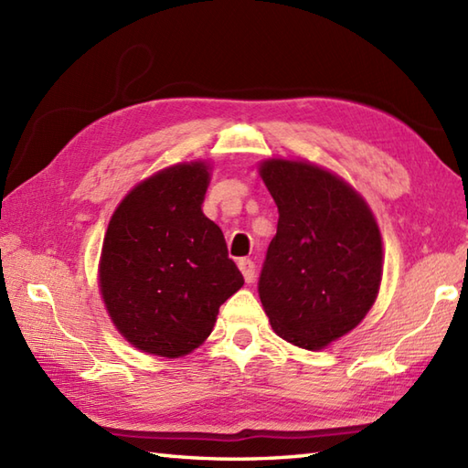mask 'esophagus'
<instances>
[{
  "instance_id": "esophagus-1",
  "label": "esophagus",
  "mask_w": 468,
  "mask_h": 468,
  "mask_svg": "<svg viewBox=\"0 0 468 468\" xmlns=\"http://www.w3.org/2000/svg\"><path fill=\"white\" fill-rule=\"evenodd\" d=\"M239 270H241L247 283H251L255 280V263L251 260H241L239 261Z\"/></svg>"
}]
</instances>
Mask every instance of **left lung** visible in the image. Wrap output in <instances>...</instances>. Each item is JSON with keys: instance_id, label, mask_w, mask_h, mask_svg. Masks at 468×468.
I'll list each match as a JSON object with an SVG mask.
<instances>
[{"instance_id": "8db88e82", "label": "left lung", "mask_w": 468, "mask_h": 468, "mask_svg": "<svg viewBox=\"0 0 468 468\" xmlns=\"http://www.w3.org/2000/svg\"><path fill=\"white\" fill-rule=\"evenodd\" d=\"M280 211L260 300L273 332L322 350L364 320L382 282V237L364 198L340 176L302 161L260 166Z\"/></svg>"}]
</instances>
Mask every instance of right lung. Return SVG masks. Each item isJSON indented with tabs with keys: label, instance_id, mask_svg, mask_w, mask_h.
Instances as JSON below:
<instances>
[{
	"label": "right lung",
	"instance_id": "right-lung-1",
	"mask_svg": "<svg viewBox=\"0 0 468 468\" xmlns=\"http://www.w3.org/2000/svg\"><path fill=\"white\" fill-rule=\"evenodd\" d=\"M207 185L201 161L168 166L136 185L108 223L102 300L116 330L146 354L193 352L243 285L223 231L203 215Z\"/></svg>",
	"mask_w": 468,
	"mask_h": 468
}]
</instances>
